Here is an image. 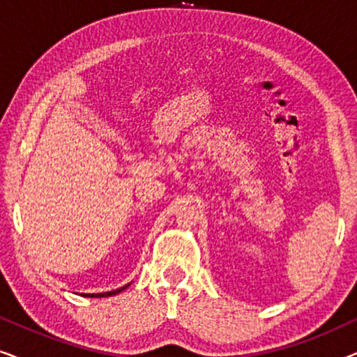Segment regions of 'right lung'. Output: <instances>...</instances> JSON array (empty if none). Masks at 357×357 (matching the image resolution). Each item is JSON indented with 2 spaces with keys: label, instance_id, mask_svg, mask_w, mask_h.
Listing matches in <instances>:
<instances>
[{
  "label": "right lung",
  "instance_id": "1",
  "mask_svg": "<svg viewBox=\"0 0 357 357\" xmlns=\"http://www.w3.org/2000/svg\"><path fill=\"white\" fill-rule=\"evenodd\" d=\"M130 284H131V282H130ZM130 284H126V286H123V287H119V289H115V291L99 292V294H81V296H84V297H109V296H115V294H120L121 291H125L126 287H128Z\"/></svg>",
  "mask_w": 357,
  "mask_h": 357
}]
</instances>
